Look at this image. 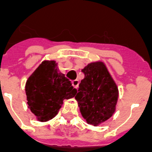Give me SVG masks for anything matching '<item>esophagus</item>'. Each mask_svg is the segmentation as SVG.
I'll use <instances>...</instances> for the list:
<instances>
[{
    "instance_id": "esophagus-1",
    "label": "esophagus",
    "mask_w": 152,
    "mask_h": 152,
    "mask_svg": "<svg viewBox=\"0 0 152 152\" xmlns=\"http://www.w3.org/2000/svg\"><path fill=\"white\" fill-rule=\"evenodd\" d=\"M72 86L74 88H76V89H77L78 88V86H79V81L77 80H73L72 82Z\"/></svg>"
}]
</instances>
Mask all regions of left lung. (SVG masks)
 I'll use <instances>...</instances> for the list:
<instances>
[{
  "instance_id": "8db88e82",
  "label": "left lung",
  "mask_w": 152,
  "mask_h": 152,
  "mask_svg": "<svg viewBox=\"0 0 152 152\" xmlns=\"http://www.w3.org/2000/svg\"><path fill=\"white\" fill-rule=\"evenodd\" d=\"M82 72L85 78L80 83L75 99L87 123L96 126L115 112L118 89L104 63H89Z\"/></svg>"
}]
</instances>
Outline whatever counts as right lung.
Instances as JSON below:
<instances>
[{
	"label": "right lung",
	"instance_id": "obj_1",
	"mask_svg": "<svg viewBox=\"0 0 152 152\" xmlns=\"http://www.w3.org/2000/svg\"><path fill=\"white\" fill-rule=\"evenodd\" d=\"M25 89L28 107L42 122L54 117L63 100L77 93L69 80L58 72L54 61H44L28 78Z\"/></svg>",
	"mask_w": 152,
	"mask_h": 152
}]
</instances>
